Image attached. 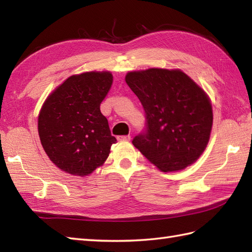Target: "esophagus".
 <instances>
[{"instance_id": "1", "label": "esophagus", "mask_w": 252, "mask_h": 252, "mask_svg": "<svg viewBox=\"0 0 252 252\" xmlns=\"http://www.w3.org/2000/svg\"><path fill=\"white\" fill-rule=\"evenodd\" d=\"M131 136L130 135H123V136H118V141H130Z\"/></svg>"}]
</instances>
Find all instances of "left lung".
<instances>
[{
    "label": "left lung",
    "mask_w": 252,
    "mask_h": 252,
    "mask_svg": "<svg viewBox=\"0 0 252 252\" xmlns=\"http://www.w3.org/2000/svg\"><path fill=\"white\" fill-rule=\"evenodd\" d=\"M126 82L146 115V131L133 138V145L162 172L194 163L212 129V106L205 91L180 69L130 71Z\"/></svg>",
    "instance_id": "left-lung-1"
}]
</instances>
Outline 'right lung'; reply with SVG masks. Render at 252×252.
Here are the masks:
<instances>
[{
    "instance_id": "1",
    "label": "right lung",
    "mask_w": 252,
    "mask_h": 252,
    "mask_svg": "<svg viewBox=\"0 0 252 252\" xmlns=\"http://www.w3.org/2000/svg\"><path fill=\"white\" fill-rule=\"evenodd\" d=\"M112 80L109 71L73 74L42 106L37 119L41 144L51 161L66 173L91 174L106 161L117 142L99 109Z\"/></svg>"
}]
</instances>
